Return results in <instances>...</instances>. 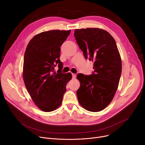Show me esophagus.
I'll return each instance as SVG.
<instances>
[{"mask_svg": "<svg viewBox=\"0 0 145 145\" xmlns=\"http://www.w3.org/2000/svg\"><path fill=\"white\" fill-rule=\"evenodd\" d=\"M72 78H73V79H75L76 77V74L72 73Z\"/></svg>", "mask_w": 145, "mask_h": 145, "instance_id": "1", "label": "esophagus"}]
</instances>
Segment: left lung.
<instances>
[{"instance_id":"obj_1","label":"left lung","mask_w":145,"mask_h":145,"mask_svg":"<svg viewBox=\"0 0 145 145\" xmlns=\"http://www.w3.org/2000/svg\"><path fill=\"white\" fill-rule=\"evenodd\" d=\"M74 36L86 59L93 61L91 75L79 73L78 99L83 108L99 112L110 104L118 88L121 60L115 40L99 28L76 29Z\"/></svg>"}]
</instances>
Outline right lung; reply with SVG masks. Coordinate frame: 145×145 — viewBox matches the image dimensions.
Returning <instances> with one entry per match:
<instances>
[{
  "mask_svg": "<svg viewBox=\"0 0 145 145\" xmlns=\"http://www.w3.org/2000/svg\"><path fill=\"white\" fill-rule=\"evenodd\" d=\"M71 30H53L35 35L29 42L24 56L23 79L35 104L41 110L49 112L62 103L71 73L61 72L60 47ZM58 65V73H53Z\"/></svg>",
  "mask_w": 145,
  "mask_h": 145,
  "instance_id": "right-lung-1",
  "label": "right lung"
}]
</instances>
